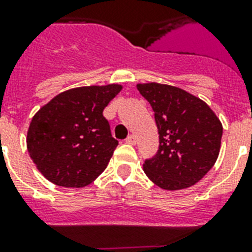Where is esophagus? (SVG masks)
Here are the masks:
<instances>
[{"mask_svg": "<svg viewBox=\"0 0 252 252\" xmlns=\"http://www.w3.org/2000/svg\"><path fill=\"white\" fill-rule=\"evenodd\" d=\"M126 142H128V144H130V145H134L136 144V136H133V134H130V136H128L126 137Z\"/></svg>", "mask_w": 252, "mask_h": 252, "instance_id": "obj_1", "label": "esophagus"}]
</instances>
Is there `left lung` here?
<instances>
[{
	"instance_id": "obj_1",
	"label": "left lung",
	"mask_w": 252,
	"mask_h": 252,
	"mask_svg": "<svg viewBox=\"0 0 252 252\" xmlns=\"http://www.w3.org/2000/svg\"><path fill=\"white\" fill-rule=\"evenodd\" d=\"M137 89L150 103L159 133L158 151L145 159V173L165 190L194 185L218 159L221 123L207 103L180 88L150 83Z\"/></svg>"
}]
</instances>
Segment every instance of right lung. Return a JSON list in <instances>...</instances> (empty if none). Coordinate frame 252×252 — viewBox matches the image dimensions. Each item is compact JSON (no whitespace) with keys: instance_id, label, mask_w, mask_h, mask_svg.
Returning a JSON list of instances; mask_svg holds the SVG:
<instances>
[{"instance_id":"obj_1","label":"right lung","mask_w":252,"mask_h":252,"mask_svg":"<svg viewBox=\"0 0 252 252\" xmlns=\"http://www.w3.org/2000/svg\"><path fill=\"white\" fill-rule=\"evenodd\" d=\"M120 91L116 84L69 89L33 116L27 147L49 181L83 188L105 171L119 142L112 137L103 110Z\"/></svg>"}]
</instances>
